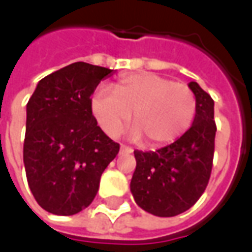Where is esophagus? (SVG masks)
<instances>
[{"label": "esophagus", "instance_id": "esophagus-1", "mask_svg": "<svg viewBox=\"0 0 252 252\" xmlns=\"http://www.w3.org/2000/svg\"><path fill=\"white\" fill-rule=\"evenodd\" d=\"M132 151H133V148H132V147H126V146H124V144H121V146H120V153L131 154Z\"/></svg>", "mask_w": 252, "mask_h": 252}]
</instances>
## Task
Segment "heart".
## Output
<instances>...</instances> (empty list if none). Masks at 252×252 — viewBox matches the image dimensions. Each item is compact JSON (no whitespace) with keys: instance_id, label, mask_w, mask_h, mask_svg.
Returning a JSON list of instances; mask_svg holds the SVG:
<instances>
[{"instance_id":"obj_1","label":"heart","mask_w":252,"mask_h":252,"mask_svg":"<svg viewBox=\"0 0 252 252\" xmlns=\"http://www.w3.org/2000/svg\"><path fill=\"white\" fill-rule=\"evenodd\" d=\"M90 109L99 128L108 136H117L131 121L133 113L135 136L146 137L153 146L174 142L193 123L197 101L185 83L151 72L121 77L113 85L94 90Z\"/></svg>"}]
</instances>
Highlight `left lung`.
I'll list each match as a JSON object with an SVG mask.
<instances>
[{
    "label": "left lung",
    "mask_w": 252,
    "mask_h": 252,
    "mask_svg": "<svg viewBox=\"0 0 252 252\" xmlns=\"http://www.w3.org/2000/svg\"><path fill=\"white\" fill-rule=\"evenodd\" d=\"M197 109L193 124L174 143L157 151H135L131 191L136 204L159 217L177 216L205 191L215 154V102L197 82H190Z\"/></svg>",
    "instance_id": "obj_1"
}]
</instances>
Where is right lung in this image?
Instances as JSON below:
<instances>
[{
  "mask_svg": "<svg viewBox=\"0 0 252 252\" xmlns=\"http://www.w3.org/2000/svg\"><path fill=\"white\" fill-rule=\"evenodd\" d=\"M113 70L75 62L39 81L27 104L24 166L37 204L71 216L88 208L120 146L97 126L90 95Z\"/></svg>",
  "mask_w": 252,
  "mask_h": 252,
  "instance_id": "obj_1",
  "label": "right lung"
}]
</instances>
